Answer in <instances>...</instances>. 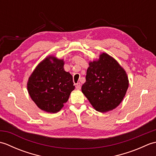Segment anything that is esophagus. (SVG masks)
<instances>
[{"label": "esophagus", "instance_id": "esophagus-1", "mask_svg": "<svg viewBox=\"0 0 156 156\" xmlns=\"http://www.w3.org/2000/svg\"><path fill=\"white\" fill-rule=\"evenodd\" d=\"M76 89H78V90H80V88H81V84H80V83H77L76 84Z\"/></svg>", "mask_w": 156, "mask_h": 156}]
</instances>
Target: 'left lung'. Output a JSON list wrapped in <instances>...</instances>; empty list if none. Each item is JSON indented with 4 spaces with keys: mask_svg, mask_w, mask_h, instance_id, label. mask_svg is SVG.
<instances>
[{
    "mask_svg": "<svg viewBox=\"0 0 156 156\" xmlns=\"http://www.w3.org/2000/svg\"><path fill=\"white\" fill-rule=\"evenodd\" d=\"M82 92L96 111L105 112L120 105L129 87L124 68L107 53L89 62Z\"/></svg>",
    "mask_w": 156,
    "mask_h": 156,
    "instance_id": "1",
    "label": "left lung"
}]
</instances>
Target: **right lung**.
Masks as SVG:
<instances>
[{
	"mask_svg": "<svg viewBox=\"0 0 156 156\" xmlns=\"http://www.w3.org/2000/svg\"><path fill=\"white\" fill-rule=\"evenodd\" d=\"M64 66V59L48 55L29 76L27 84L29 94L42 111L49 113L59 112L74 90L72 76L65 71Z\"/></svg>",
	"mask_w": 156,
	"mask_h": 156,
	"instance_id": "obj_1",
	"label": "right lung"
}]
</instances>
